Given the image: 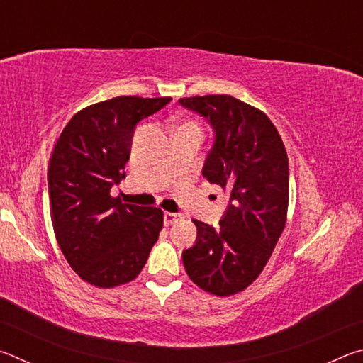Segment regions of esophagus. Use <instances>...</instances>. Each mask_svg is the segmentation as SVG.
I'll return each instance as SVG.
<instances>
[{
    "label": "esophagus",
    "instance_id": "obj_1",
    "mask_svg": "<svg viewBox=\"0 0 363 363\" xmlns=\"http://www.w3.org/2000/svg\"><path fill=\"white\" fill-rule=\"evenodd\" d=\"M181 218H182L181 213H171V211H167V213H164V216H163L164 224H167V225L177 223V220H179Z\"/></svg>",
    "mask_w": 363,
    "mask_h": 363
}]
</instances>
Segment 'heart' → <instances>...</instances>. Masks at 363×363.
Here are the masks:
<instances>
[{
    "label": "heart",
    "mask_w": 363,
    "mask_h": 363,
    "mask_svg": "<svg viewBox=\"0 0 363 363\" xmlns=\"http://www.w3.org/2000/svg\"><path fill=\"white\" fill-rule=\"evenodd\" d=\"M184 125H192V123H184Z\"/></svg>",
    "instance_id": "1"
}]
</instances>
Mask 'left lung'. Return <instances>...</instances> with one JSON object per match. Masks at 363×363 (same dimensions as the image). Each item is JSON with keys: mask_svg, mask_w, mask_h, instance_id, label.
<instances>
[{"mask_svg": "<svg viewBox=\"0 0 363 363\" xmlns=\"http://www.w3.org/2000/svg\"><path fill=\"white\" fill-rule=\"evenodd\" d=\"M179 104L211 125L214 144L201 174L230 192L219 225L194 220L196 242L184 251L182 262L201 290L230 296L259 277L285 229L286 150L269 116L235 97L194 96Z\"/></svg>", "mask_w": 363, "mask_h": 363, "instance_id": "8db88e82", "label": "left lung"}]
</instances>
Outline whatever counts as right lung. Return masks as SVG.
Here are the masks:
<instances>
[{
	"label": "right lung",
	"instance_id": "add662e5",
	"mask_svg": "<svg viewBox=\"0 0 363 363\" xmlns=\"http://www.w3.org/2000/svg\"><path fill=\"white\" fill-rule=\"evenodd\" d=\"M169 101L118 96L79 110L49 160V205L57 243L70 267L97 288L136 279L163 229L160 208L121 203L110 189L126 177L134 128Z\"/></svg>",
	"mask_w": 363,
	"mask_h": 363
}]
</instances>
